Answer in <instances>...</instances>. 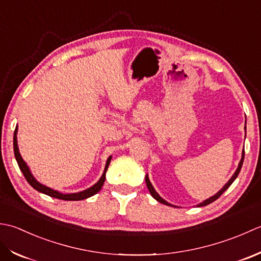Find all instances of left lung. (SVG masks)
<instances>
[{"label": "left lung", "mask_w": 261, "mask_h": 261, "mask_svg": "<svg viewBox=\"0 0 261 261\" xmlns=\"http://www.w3.org/2000/svg\"><path fill=\"white\" fill-rule=\"evenodd\" d=\"M244 129H246V127H244ZM243 160H244V148H243V151H242V156H241V160H240V162H239V166H238V168H237V170H236V172L233 173V175L231 177V179L228 180V181L223 186V188L221 189V190H219L217 191V193L214 195V196H212V197H210V198H207L206 200H204L203 203H200V204H198L197 205V207H201V206H206V205H208V204H211V203H213V201L214 200H216L217 198L220 197V196L224 193V191L230 187V186L233 184V181H234V180L237 179V177L239 175V172H240V170H241V168H242V164H243ZM145 182H146V186H147V188H148V191H150V194L152 195V197L154 198V199H156L159 203H161V204H164V205H168V206H174V205H172V204H170V203H168L167 200H164L160 195H159L156 191H155V189H154V187L152 186V184H151V181H150V179H148V175L146 174L145 175ZM175 207V206H174Z\"/></svg>", "instance_id": "8db88e82"}]
</instances>
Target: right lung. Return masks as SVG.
I'll return each instance as SVG.
<instances>
[{"instance_id": "1", "label": "right lung", "mask_w": 261, "mask_h": 261, "mask_svg": "<svg viewBox=\"0 0 261 261\" xmlns=\"http://www.w3.org/2000/svg\"><path fill=\"white\" fill-rule=\"evenodd\" d=\"M17 134H18V126L15 127L14 135H13V150H14L15 160H17L18 166L21 170V172L23 173L24 178L27 179V181L29 182L31 187L35 188L37 191H39V193L48 195V196H50V197H54V198H57V199H63V200H82V199H87L89 197H91V196L97 194L98 191L101 189V187L103 186L105 179H106V172H107V170H108L109 163L111 161V156H109L107 159V162H106L103 173H102V175H101V178L92 186V187H90L86 190L79 191V193H73V194H63V193H60V191L54 190V189H51L49 187H47V186H45V185L40 184L38 180H37L34 177L33 173H31V171H30L29 167H28V164L24 162L22 156H21V154L19 152V147H18Z\"/></svg>"}]
</instances>
